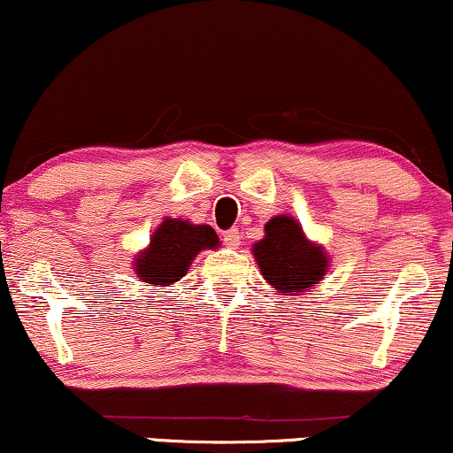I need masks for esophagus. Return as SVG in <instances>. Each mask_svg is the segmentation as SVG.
Instances as JSON below:
<instances>
[{
	"label": "esophagus",
	"mask_w": 453,
	"mask_h": 453,
	"mask_svg": "<svg viewBox=\"0 0 453 453\" xmlns=\"http://www.w3.org/2000/svg\"><path fill=\"white\" fill-rule=\"evenodd\" d=\"M239 239H241V234H239L237 228H228V231H226L225 234H222V241H225L226 248H231V250L237 248Z\"/></svg>",
	"instance_id": "obj_1"
}]
</instances>
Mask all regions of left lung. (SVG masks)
Segmentation results:
<instances>
[{"instance_id":"left-lung-1","label":"left lung","mask_w":453,"mask_h":453,"mask_svg":"<svg viewBox=\"0 0 453 453\" xmlns=\"http://www.w3.org/2000/svg\"><path fill=\"white\" fill-rule=\"evenodd\" d=\"M262 277L280 296H302L325 279L328 256L322 245L303 234L291 216H274L264 226V239L251 248Z\"/></svg>"}]
</instances>
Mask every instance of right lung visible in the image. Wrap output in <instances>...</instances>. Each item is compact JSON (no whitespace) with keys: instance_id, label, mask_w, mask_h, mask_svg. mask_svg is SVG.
I'll use <instances>...</instances> for the list:
<instances>
[{"instance_id":"right-lung-1","label":"right lung","mask_w":453,"mask_h":453,"mask_svg":"<svg viewBox=\"0 0 453 453\" xmlns=\"http://www.w3.org/2000/svg\"><path fill=\"white\" fill-rule=\"evenodd\" d=\"M219 234L208 225H191L183 219H164L151 243L134 257V274L141 283L170 287L185 277L191 262L203 250H216Z\"/></svg>"}]
</instances>
